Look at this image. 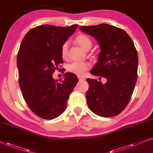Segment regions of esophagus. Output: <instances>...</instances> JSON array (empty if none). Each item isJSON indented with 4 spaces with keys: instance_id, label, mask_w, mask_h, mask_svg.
<instances>
[{
    "instance_id": "obj_1",
    "label": "esophagus",
    "mask_w": 153,
    "mask_h": 153,
    "mask_svg": "<svg viewBox=\"0 0 153 153\" xmlns=\"http://www.w3.org/2000/svg\"><path fill=\"white\" fill-rule=\"evenodd\" d=\"M78 79H79V80H80V81L85 80V78H83V77H81V76H78Z\"/></svg>"
}]
</instances>
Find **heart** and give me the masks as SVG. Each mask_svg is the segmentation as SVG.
Wrapping results in <instances>:
<instances>
[{
	"instance_id": "1",
	"label": "heart",
	"mask_w": 153,
	"mask_h": 153,
	"mask_svg": "<svg viewBox=\"0 0 153 153\" xmlns=\"http://www.w3.org/2000/svg\"><path fill=\"white\" fill-rule=\"evenodd\" d=\"M75 42L78 45L80 48L83 50H87L91 48L92 45V42L90 38L87 37V36L80 34L78 36L75 38ZM68 48H69V42L66 41L63 44L62 47V50H61V54L63 59H66L68 57ZM90 68V64L87 62H74L68 65V71L69 72L74 73V74L81 76L84 75L85 71Z\"/></svg>"
}]
</instances>
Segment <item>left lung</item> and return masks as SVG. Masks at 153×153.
I'll list each match as a JSON object with an SVG mask.
<instances>
[{
    "label": "left lung",
    "instance_id": "8db88e82",
    "mask_svg": "<svg viewBox=\"0 0 153 153\" xmlns=\"http://www.w3.org/2000/svg\"><path fill=\"white\" fill-rule=\"evenodd\" d=\"M80 29L94 38L101 49L90 72L99 76V80L87 79V105L96 115L113 117L125 108L134 91L137 80V51L131 38L120 28L101 24L80 26ZM101 77L107 80L104 84Z\"/></svg>",
    "mask_w": 153,
    "mask_h": 153
}]
</instances>
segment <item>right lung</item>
I'll list each match as a JSON object with an SVG mask.
<instances>
[{
    "label": "right lung",
    "instance_id": "right-lung-1",
    "mask_svg": "<svg viewBox=\"0 0 153 153\" xmlns=\"http://www.w3.org/2000/svg\"><path fill=\"white\" fill-rule=\"evenodd\" d=\"M78 27V24L36 26L26 34L20 45L17 58L20 89L29 108L42 119H54L64 113L78 82L71 73H64L59 82L52 78L63 63V44Z\"/></svg>",
    "mask_w": 153,
    "mask_h": 153
}]
</instances>
